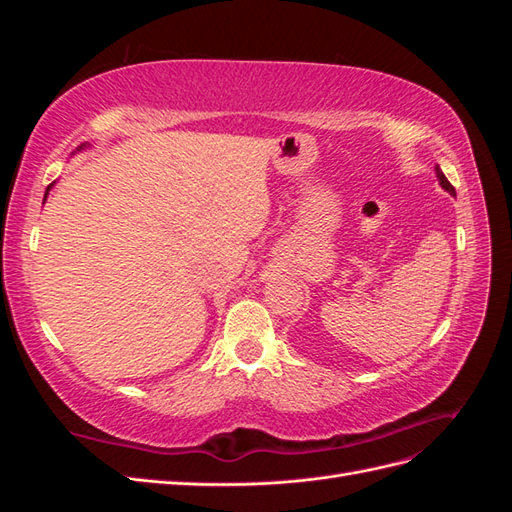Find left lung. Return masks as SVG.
Returning <instances> with one entry per match:
<instances>
[{
  "mask_svg": "<svg viewBox=\"0 0 512 512\" xmlns=\"http://www.w3.org/2000/svg\"><path fill=\"white\" fill-rule=\"evenodd\" d=\"M436 175H438V179H440V185H442V188H444L446 192L455 194V188L451 185V181H448V179L444 177V173H442V168H440V166H436Z\"/></svg>",
  "mask_w": 512,
  "mask_h": 512,
  "instance_id": "left-lung-1",
  "label": "left lung"
}]
</instances>
